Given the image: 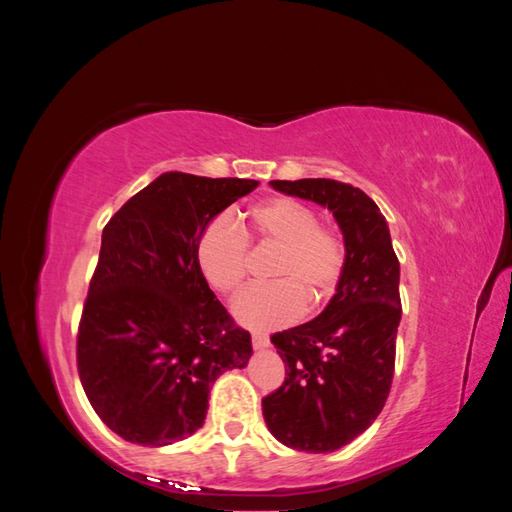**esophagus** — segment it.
Here are the masks:
<instances>
[{
  "instance_id": "esophagus-1",
  "label": "esophagus",
  "mask_w": 512,
  "mask_h": 512,
  "mask_svg": "<svg viewBox=\"0 0 512 512\" xmlns=\"http://www.w3.org/2000/svg\"><path fill=\"white\" fill-rule=\"evenodd\" d=\"M252 344L256 350H262V348H269V337L262 335V333H254L252 335Z\"/></svg>"
}]
</instances>
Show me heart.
Segmentation results:
<instances>
[{"mask_svg": "<svg viewBox=\"0 0 512 512\" xmlns=\"http://www.w3.org/2000/svg\"><path fill=\"white\" fill-rule=\"evenodd\" d=\"M247 235L226 218L211 220L196 243L203 280L222 297L241 290L250 267L247 241L277 247L267 277L273 282L245 290L232 312L256 331L280 329L327 303L346 269V243L333 226L320 224L314 207L292 196H273L247 211Z\"/></svg>", "mask_w": 512, "mask_h": 512, "instance_id": "heart-1", "label": "heart"}]
</instances>
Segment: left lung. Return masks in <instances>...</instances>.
<instances>
[{"label": "left lung", "instance_id": "left-lung-1", "mask_svg": "<svg viewBox=\"0 0 512 512\" xmlns=\"http://www.w3.org/2000/svg\"><path fill=\"white\" fill-rule=\"evenodd\" d=\"M271 185L333 213L346 243V269L320 316L271 335L286 378L262 399V416L294 451L333 453L361 436L389 397L401 320L399 260L389 224L363 190L335 179Z\"/></svg>", "mask_w": 512, "mask_h": 512}]
</instances>
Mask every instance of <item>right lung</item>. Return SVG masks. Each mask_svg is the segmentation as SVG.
Segmentation results:
<instances>
[{"label":"right lung","instance_id":"right-lung-1","mask_svg":"<svg viewBox=\"0 0 512 512\" xmlns=\"http://www.w3.org/2000/svg\"><path fill=\"white\" fill-rule=\"evenodd\" d=\"M254 179L164 173L102 230L76 335L91 408L123 440L166 446L203 427L209 391L252 356V337L196 265L200 232Z\"/></svg>","mask_w":512,"mask_h":512}]
</instances>
